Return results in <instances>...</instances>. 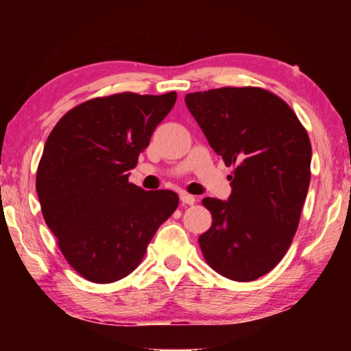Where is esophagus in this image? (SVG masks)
<instances>
[{
  "label": "esophagus",
  "mask_w": 351,
  "mask_h": 351,
  "mask_svg": "<svg viewBox=\"0 0 351 351\" xmlns=\"http://www.w3.org/2000/svg\"><path fill=\"white\" fill-rule=\"evenodd\" d=\"M180 198H181V201H182V204H187V206H192V204H195V197H192V195H189V193H181L180 195Z\"/></svg>",
  "instance_id": "obj_1"
}]
</instances>
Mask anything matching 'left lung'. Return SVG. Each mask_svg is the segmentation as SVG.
<instances>
[{
    "label": "left lung",
    "mask_w": 351,
    "mask_h": 351,
    "mask_svg": "<svg viewBox=\"0 0 351 351\" xmlns=\"http://www.w3.org/2000/svg\"><path fill=\"white\" fill-rule=\"evenodd\" d=\"M186 105L213 152L234 165L228 201L204 198L199 247L218 274L252 282L287 254L311 178V144L287 102L255 86L190 93Z\"/></svg>",
    "instance_id": "obj_1"
}]
</instances>
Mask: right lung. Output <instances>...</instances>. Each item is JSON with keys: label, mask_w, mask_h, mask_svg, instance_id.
I'll use <instances>...</instances> for the list:
<instances>
[{"label": "right lung", "mask_w": 351, "mask_h": 351, "mask_svg": "<svg viewBox=\"0 0 351 351\" xmlns=\"http://www.w3.org/2000/svg\"><path fill=\"white\" fill-rule=\"evenodd\" d=\"M175 102V91L91 99L68 111L46 141L35 184L41 212L64 258L86 280L127 277L176 210L171 190L145 192L128 182Z\"/></svg>", "instance_id": "add662e5"}]
</instances>
